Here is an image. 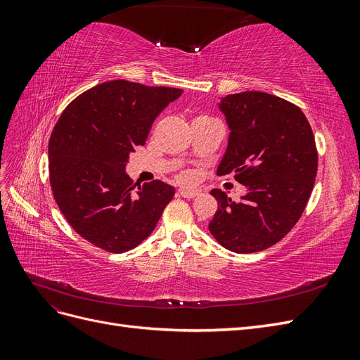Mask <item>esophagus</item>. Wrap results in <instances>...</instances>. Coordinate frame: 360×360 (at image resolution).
Listing matches in <instances>:
<instances>
[{
	"label": "esophagus",
	"mask_w": 360,
	"mask_h": 360,
	"mask_svg": "<svg viewBox=\"0 0 360 360\" xmlns=\"http://www.w3.org/2000/svg\"><path fill=\"white\" fill-rule=\"evenodd\" d=\"M200 193L198 189H191V188H180L179 195L183 198H195Z\"/></svg>",
	"instance_id": "34e87169"
}]
</instances>
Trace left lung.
Returning a JSON list of instances; mask_svg holds the SVG:
<instances>
[{"label":"left lung","instance_id":"1","mask_svg":"<svg viewBox=\"0 0 360 360\" xmlns=\"http://www.w3.org/2000/svg\"><path fill=\"white\" fill-rule=\"evenodd\" d=\"M216 105L230 130L216 172H233L246 193L233 201L213 189L209 230L231 252H259L296 225L309 200L319 163L312 129L300 108L274 94H228Z\"/></svg>","mask_w":360,"mask_h":360}]
</instances>
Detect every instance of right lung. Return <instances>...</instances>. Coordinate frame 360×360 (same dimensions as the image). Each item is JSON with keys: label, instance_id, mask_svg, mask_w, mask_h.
Here are the masks:
<instances>
[{"label": "right lung", "instance_id": "1", "mask_svg": "<svg viewBox=\"0 0 360 360\" xmlns=\"http://www.w3.org/2000/svg\"><path fill=\"white\" fill-rule=\"evenodd\" d=\"M181 93L108 81L76 97L58 118L48 147L53 198L73 230L94 246L112 254L134 249L172 200L176 189L160 180L134 191L126 165L155 118Z\"/></svg>", "mask_w": 360, "mask_h": 360}]
</instances>
